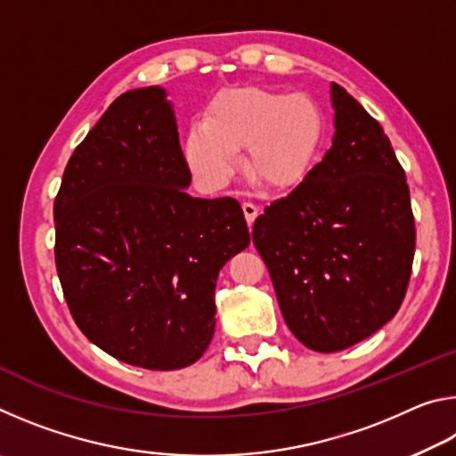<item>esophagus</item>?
<instances>
[{"instance_id":"34e87169","label":"esophagus","mask_w":456,"mask_h":456,"mask_svg":"<svg viewBox=\"0 0 456 456\" xmlns=\"http://www.w3.org/2000/svg\"><path fill=\"white\" fill-rule=\"evenodd\" d=\"M241 209H243V215H245V221H247V225H253V221H256V217L259 215V207L257 205H253V203H249V200H245V203L241 205Z\"/></svg>"}]
</instances>
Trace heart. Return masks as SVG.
Here are the masks:
<instances>
[{
	"instance_id": "obj_1",
	"label": "heart",
	"mask_w": 456,
	"mask_h": 456,
	"mask_svg": "<svg viewBox=\"0 0 456 456\" xmlns=\"http://www.w3.org/2000/svg\"><path fill=\"white\" fill-rule=\"evenodd\" d=\"M323 117L304 92L231 88L213 98L203 125L184 142L191 171L207 187H221L245 149V173L261 187L288 191L302 184L320 159Z\"/></svg>"
}]
</instances>
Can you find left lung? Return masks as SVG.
<instances>
[{"mask_svg": "<svg viewBox=\"0 0 456 456\" xmlns=\"http://www.w3.org/2000/svg\"><path fill=\"white\" fill-rule=\"evenodd\" d=\"M330 94V151L253 225L285 323L307 348L326 354L395 318L416 241L406 175L388 136L336 82Z\"/></svg>", "mask_w": 456, "mask_h": 456, "instance_id": "obj_1", "label": "left lung"}]
</instances>
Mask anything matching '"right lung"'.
Returning <instances> with one entry per match:
<instances>
[{
	"mask_svg": "<svg viewBox=\"0 0 456 456\" xmlns=\"http://www.w3.org/2000/svg\"><path fill=\"white\" fill-rule=\"evenodd\" d=\"M189 184L160 86L114 100L66 165L53 203L61 289L82 334L126 364H195L219 272L251 241L235 199L191 197Z\"/></svg>",
	"mask_w": 456,
	"mask_h": 456,
	"instance_id": "1",
	"label": "right lung"
}]
</instances>
